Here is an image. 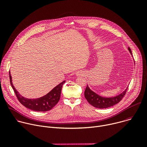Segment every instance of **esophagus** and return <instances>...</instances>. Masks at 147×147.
I'll list each match as a JSON object with an SVG mask.
<instances>
[{
	"instance_id": "34e87169",
	"label": "esophagus",
	"mask_w": 147,
	"mask_h": 147,
	"mask_svg": "<svg viewBox=\"0 0 147 147\" xmlns=\"http://www.w3.org/2000/svg\"><path fill=\"white\" fill-rule=\"evenodd\" d=\"M76 75H77V76H82L84 75V71H79L77 72Z\"/></svg>"
}]
</instances>
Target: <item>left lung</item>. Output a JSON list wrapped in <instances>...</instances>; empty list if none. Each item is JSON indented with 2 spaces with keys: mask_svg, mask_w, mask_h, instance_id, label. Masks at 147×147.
<instances>
[{
  "mask_svg": "<svg viewBox=\"0 0 147 147\" xmlns=\"http://www.w3.org/2000/svg\"><path fill=\"white\" fill-rule=\"evenodd\" d=\"M129 51L130 52L131 55H132V52L130 48H129ZM127 89L128 87L122 93L115 97L105 98L98 95L97 94L92 91L89 88L88 86H87L84 92V96L88 102L93 107L96 108L104 109L111 107L115 105L118 103L125 95Z\"/></svg>",
  "mask_w": 147,
  "mask_h": 147,
  "instance_id": "1",
  "label": "left lung"
}]
</instances>
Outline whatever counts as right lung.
Returning <instances> with one entry per match:
<instances>
[{
  "instance_id": "1",
  "label": "right lung",
  "mask_w": 147,
  "mask_h": 147,
  "mask_svg": "<svg viewBox=\"0 0 147 147\" xmlns=\"http://www.w3.org/2000/svg\"><path fill=\"white\" fill-rule=\"evenodd\" d=\"M9 77L11 86L14 90L19 102L27 108L36 112L48 111L52 109L56 105L60 98L62 86L66 82L65 80L61 82L59 85L53 88L49 93L43 96L36 99H28L21 95L14 88L13 85L11 76H10V71Z\"/></svg>"
}]
</instances>
